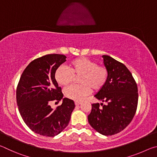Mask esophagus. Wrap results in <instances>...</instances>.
I'll list each match as a JSON object with an SVG mask.
<instances>
[{"label": "esophagus", "instance_id": "1", "mask_svg": "<svg viewBox=\"0 0 157 157\" xmlns=\"http://www.w3.org/2000/svg\"><path fill=\"white\" fill-rule=\"evenodd\" d=\"M81 103H82V102H79V101H75V105H80Z\"/></svg>", "mask_w": 157, "mask_h": 157}]
</instances>
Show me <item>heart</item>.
Listing matches in <instances>:
<instances>
[{
    "label": "heart",
    "instance_id": "1",
    "mask_svg": "<svg viewBox=\"0 0 157 157\" xmlns=\"http://www.w3.org/2000/svg\"><path fill=\"white\" fill-rule=\"evenodd\" d=\"M78 78L80 85L71 86L64 91V94L69 99L79 101L89 95L91 89L98 91L104 86L108 78L107 69L91 59L81 57L69 63L68 69L59 66L55 73V78L58 84L67 86Z\"/></svg>",
    "mask_w": 157,
    "mask_h": 157
}]
</instances>
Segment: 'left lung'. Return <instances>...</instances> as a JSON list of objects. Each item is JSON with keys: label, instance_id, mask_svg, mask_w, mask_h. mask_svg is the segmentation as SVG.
Returning <instances> with one entry per match:
<instances>
[{"label": "left lung", "instance_id": "left-lung-1", "mask_svg": "<svg viewBox=\"0 0 157 157\" xmlns=\"http://www.w3.org/2000/svg\"><path fill=\"white\" fill-rule=\"evenodd\" d=\"M108 71L104 86L94 96L103 103L92 104L88 121L93 128L105 136L123 130L131 123L138 105V88L133 76L123 63L109 55H102Z\"/></svg>", "mask_w": 157, "mask_h": 157}]
</instances>
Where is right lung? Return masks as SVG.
I'll list each match as a JSON object with an SVG mask.
<instances>
[{"instance_id":"add662e5","label":"right lung","mask_w":157,"mask_h":157,"mask_svg":"<svg viewBox=\"0 0 157 157\" xmlns=\"http://www.w3.org/2000/svg\"><path fill=\"white\" fill-rule=\"evenodd\" d=\"M66 57L50 54L33 60L22 73L17 90L18 111L32 131L46 136H57L69 123L75 108L74 101L63 95L55 78V73ZM63 100L53 110L49 103Z\"/></svg>"}]
</instances>
